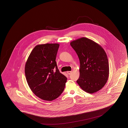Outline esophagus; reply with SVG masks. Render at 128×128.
<instances>
[{
    "mask_svg": "<svg viewBox=\"0 0 128 128\" xmlns=\"http://www.w3.org/2000/svg\"><path fill=\"white\" fill-rule=\"evenodd\" d=\"M72 71H68V72H67V73L68 74H69V75H70L72 73Z\"/></svg>",
    "mask_w": 128,
    "mask_h": 128,
    "instance_id": "obj_1",
    "label": "esophagus"
}]
</instances>
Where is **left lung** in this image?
<instances>
[{
    "label": "left lung",
    "instance_id": "1",
    "mask_svg": "<svg viewBox=\"0 0 128 128\" xmlns=\"http://www.w3.org/2000/svg\"><path fill=\"white\" fill-rule=\"evenodd\" d=\"M80 63V76L77 82L88 93L101 90L109 76V63L103 48L90 39L82 37L70 42Z\"/></svg>",
    "mask_w": 128,
    "mask_h": 128
}]
</instances>
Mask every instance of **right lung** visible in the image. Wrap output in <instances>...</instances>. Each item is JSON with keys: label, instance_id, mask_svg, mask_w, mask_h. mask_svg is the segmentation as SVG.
Masks as SVG:
<instances>
[{"label": "right lung", "instance_id": "add662e5", "mask_svg": "<svg viewBox=\"0 0 128 128\" xmlns=\"http://www.w3.org/2000/svg\"><path fill=\"white\" fill-rule=\"evenodd\" d=\"M59 46L56 43L37 45L25 64L28 84L34 94L44 100L56 99L65 87L67 78L60 72L56 61Z\"/></svg>", "mask_w": 128, "mask_h": 128}]
</instances>
